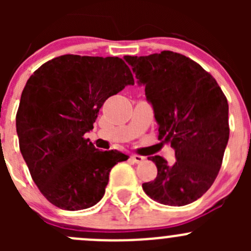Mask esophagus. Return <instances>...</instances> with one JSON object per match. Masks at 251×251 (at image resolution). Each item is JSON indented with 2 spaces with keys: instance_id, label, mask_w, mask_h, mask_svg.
Masks as SVG:
<instances>
[{
  "instance_id": "1",
  "label": "esophagus",
  "mask_w": 251,
  "mask_h": 251,
  "mask_svg": "<svg viewBox=\"0 0 251 251\" xmlns=\"http://www.w3.org/2000/svg\"><path fill=\"white\" fill-rule=\"evenodd\" d=\"M144 156H141V155H131V160L133 161V163L136 164H140V163H143L144 161Z\"/></svg>"
}]
</instances>
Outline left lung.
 I'll list each match as a JSON object with an SVG mask.
<instances>
[{"label":"left lung","instance_id":"1","mask_svg":"<svg viewBox=\"0 0 251 251\" xmlns=\"http://www.w3.org/2000/svg\"><path fill=\"white\" fill-rule=\"evenodd\" d=\"M138 85H143L159 126L158 138L170 143L176 161L151 156L158 169L142 184L153 201L183 206L201 198L221 168L229 138L228 103L216 80L188 57L163 50L144 57L126 55Z\"/></svg>","mask_w":251,"mask_h":251}]
</instances>
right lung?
Instances as JSON below:
<instances>
[{
    "label": "right lung",
    "instance_id": "1",
    "mask_svg": "<svg viewBox=\"0 0 251 251\" xmlns=\"http://www.w3.org/2000/svg\"><path fill=\"white\" fill-rule=\"evenodd\" d=\"M133 83L121 58L74 54L48 60L27 80L17 133L30 175L50 203L75 211L103 198L110 170L128 155L98 151L83 136L103 103Z\"/></svg>",
    "mask_w": 251,
    "mask_h": 251
}]
</instances>
